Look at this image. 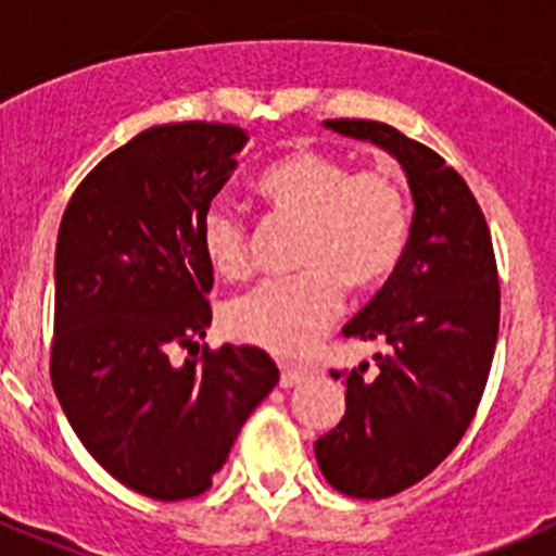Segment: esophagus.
Segmentation results:
<instances>
[{"label":"esophagus","mask_w":556,"mask_h":556,"mask_svg":"<svg viewBox=\"0 0 556 556\" xmlns=\"http://www.w3.org/2000/svg\"><path fill=\"white\" fill-rule=\"evenodd\" d=\"M308 376L306 367H283L281 370V387H294L301 384L303 378Z\"/></svg>","instance_id":"34e87169"}]
</instances>
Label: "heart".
I'll return each instance as SVG.
<instances>
[{
	"label": "heart",
	"instance_id": "b5f03b06",
	"mask_svg": "<svg viewBox=\"0 0 556 556\" xmlns=\"http://www.w3.org/2000/svg\"><path fill=\"white\" fill-rule=\"evenodd\" d=\"M253 186L278 223L301 228L292 248L301 273L242 294L225 323L236 339L275 356H303L339 314L345 287L372 292L397 269L409 242V194L395 172H356L326 150L289 152ZM200 250L225 281L253 269L248 219L219 200L200 214Z\"/></svg>",
	"mask_w": 556,
	"mask_h": 556
}]
</instances>
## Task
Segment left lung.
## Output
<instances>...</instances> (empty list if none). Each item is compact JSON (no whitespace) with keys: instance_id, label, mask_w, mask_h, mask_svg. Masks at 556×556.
Here are the masks:
<instances>
[{"instance_id":"8db88e82","label":"left lung","mask_w":556,"mask_h":556,"mask_svg":"<svg viewBox=\"0 0 556 556\" xmlns=\"http://www.w3.org/2000/svg\"><path fill=\"white\" fill-rule=\"evenodd\" d=\"M326 127L390 152L415 200L404 258L342 328L390 351L376 353V367L362 362L348 372L345 417L314 443L333 490L390 498L426 479L479 409L498 339V267L473 191L431 147L384 122Z\"/></svg>"}]
</instances>
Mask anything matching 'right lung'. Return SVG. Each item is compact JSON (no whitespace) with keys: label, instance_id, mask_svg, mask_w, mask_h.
I'll return each mask as SVG.
<instances>
[{"label":"right lung","instance_id":"1","mask_svg":"<svg viewBox=\"0 0 556 556\" xmlns=\"http://www.w3.org/2000/svg\"><path fill=\"white\" fill-rule=\"evenodd\" d=\"M244 141L219 122L150 127L88 172L58 230L52 387L88 454L150 498L205 493L278 384L250 345L169 362L211 326L200 214Z\"/></svg>","mask_w":556,"mask_h":556}]
</instances>
